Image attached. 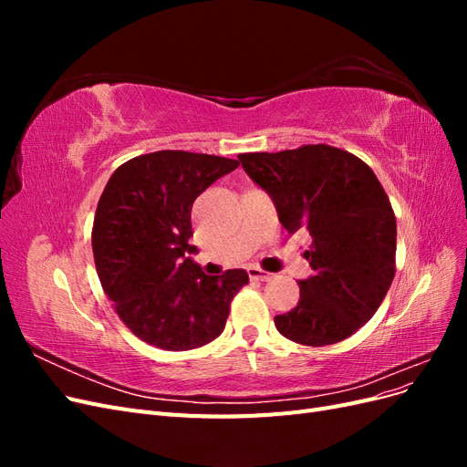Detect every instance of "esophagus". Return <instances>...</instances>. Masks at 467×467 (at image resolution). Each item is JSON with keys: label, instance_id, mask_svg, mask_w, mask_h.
<instances>
[{"label": "esophagus", "instance_id": "esophagus-1", "mask_svg": "<svg viewBox=\"0 0 467 467\" xmlns=\"http://www.w3.org/2000/svg\"><path fill=\"white\" fill-rule=\"evenodd\" d=\"M247 273H249V278H251V280H261V282H266V280H271V278H273V275H271V273H266V271H263V268H255V266L247 268Z\"/></svg>", "mask_w": 467, "mask_h": 467}]
</instances>
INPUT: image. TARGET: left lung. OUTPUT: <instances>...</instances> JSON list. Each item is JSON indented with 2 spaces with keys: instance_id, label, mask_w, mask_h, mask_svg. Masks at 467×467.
<instances>
[{
  "instance_id": "8db88e82",
  "label": "left lung",
  "mask_w": 467,
  "mask_h": 467,
  "mask_svg": "<svg viewBox=\"0 0 467 467\" xmlns=\"http://www.w3.org/2000/svg\"><path fill=\"white\" fill-rule=\"evenodd\" d=\"M271 196L288 234L307 232L314 275L300 300L275 317L280 335L307 347L343 341L368 321L395 275V216L372 169L333 146L237 155Z\"/></svg>"
}]
</instances>
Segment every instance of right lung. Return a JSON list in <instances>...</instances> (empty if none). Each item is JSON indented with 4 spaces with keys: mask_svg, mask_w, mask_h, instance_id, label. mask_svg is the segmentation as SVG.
<instances>
[{
    "mask_svg": "<svg viewBox=\"0 0 467 467\" xmlns=\"http://www.w3.org/2000/svg\"><path fill=\"white\" fill-rule=\"evenodd\" d=\"M237 160L191 151H153L122 163L99 199L93 257L119 317L144 343L165 350L202 347L223 331L244 268L206 275L191 210L196 196L232 173Z\"/></svg>",
    "mask_w": 467,
    "mask_h": 467,
    "instance_id": "obj_1",
    "label": "right lung"
}]
</instances>
